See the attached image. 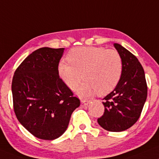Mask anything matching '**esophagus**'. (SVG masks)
I'll list each match as a JSON object with an SVG mask.
<instances>
[{"label": "esophagus", "mask_w": 159, "mask_h": 159, "mask_svg": "<svg viewBox=\"0 0 159 159\" xmlns=\"http://www.w3.org/2000/svg\"><path fill=\"white\" fill-rule=\"evenodd\" d=\"M89 102H90V100H82L81 101V106L82 107L86 106V105H87Z\"/></svg>", "instance_id": "esophagus-1"}]
</instances>
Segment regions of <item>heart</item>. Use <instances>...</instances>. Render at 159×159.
<instances>
[{
    "label": "heart",
    "instance_id": "b5f03b06",
    "mask_svg": "<svg viewBox=\"0 0 159 159\" xmlns=\"http://www.w3.org/2000/svg\"><path fill=\"white\" fill-rule=\"evenodd\" d=\"M68 63L60 62L57 71L63 83L74 90L85 80L76 90L81 97L97 93L102 96L112 91L118 85L123 70L122 59L116 50L102 47H77L66 56Z\"/></svg>",
    "mask_w": 159,
    "mask_h": 159
}]
</instances>
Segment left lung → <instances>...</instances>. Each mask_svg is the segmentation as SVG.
Here are the masks:
<instances>
[{
    "label": "left lung",
    "mask_w": 159,
    "mask_h": 159,
    "mask_svg": "<svg viewBox=\"0 0 159 159\" xmlns=\"http://www.w3.org/2000/svg\"><path fill=\"white\" fill-rule=\"evenodd\" d=\"M113 46L122 59V74L114 90L103 99L105 112L97 121L105 130L121 132L132 127L139 118L147 99L148 86L138 59L120 44Z\"/></svg>",
    "instance_id": "left-lung-1"
}]
</instances>
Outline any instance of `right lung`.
Segmentation results:
<instances>
[{
    "label": "right lung",
    "mask_w": 159,
    "mask_h": 159,
    "mask_svg": "<svg viewBox=\"0 0 159 159\" xmlns=\"http://www.w3.org/2000/svg\"><path fill=\"white\" fill-rule=\"evenodd\" d=\"M65 48H39L29 54L14 74L11 92L19 122L33 136L54 140L64 134L78 98L60 78L57 67Z\"/></svg>",
    "instance_id": "right-lung-1"
}]
</instances>
